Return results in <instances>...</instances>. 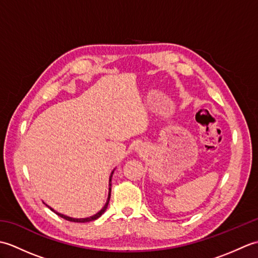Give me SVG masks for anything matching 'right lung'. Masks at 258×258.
<instances>
[{
  "label": "right lung",
  "instance_id": "obj_1",
  "mask_svg": "<svg viewBox=\"0 0 258 258\" xmlns=\"http://www.w3.org/2000/svg\"><path fill=\"white\" fill-rule=\"evenodd\" d=\"M112 174H113V172H112ZM111 179H112V175H111V177H109V191H108V197H107V202H106V204L104 205V207L102 208V210H101L100 212H98L97 214H95V215L91 216V217H87V218H72V217L65 216V215H63V214H59V213L55 212V211H54L53 208H51L50 206H47V207H50V210H51V211H53V212L55 213V214H57V215H58L59 217H62V218H64V220L70 221V222H75V223H86V222H92V221H95V220H97V218L102 215V214H103L104 212L106 211V208H107V205H108L109 199H111Z\"/></svg>",
  "mask_w": 258,
  "mask_h": 258
}]
</instances>
